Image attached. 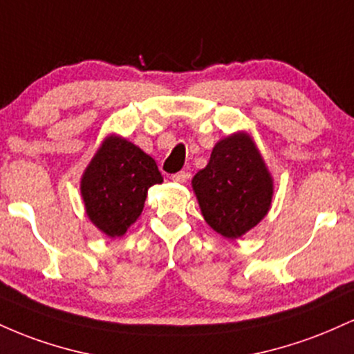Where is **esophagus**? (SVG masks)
I'll list each match as a JSON object with an SVG mask.
<instances>
[{"label": "esophagus", "mask_w": 354, "mask_h": 354, "mask_svg": "<svg viewBox=\"0 0 354 354\" xmlns=\"http://www.w3.org/2000/svg\"><path fill=\"white\" fill-rule=\"evenodd\" d=\"M188 178H189L188 173H186V171H180V173L173 174L171 180L176 181V183H186V180H188Z\"/></svg>", "instance_id": "34e87169"}]
</instances>
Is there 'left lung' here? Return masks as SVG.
Masks as SVG:
<instances>
[{"label":"left lung","instance_id":"8db88e82","mask_svg":"<svg viewBox=\"0 0 354 354\" xmlns=\"http://www.w3.org/2000/svg\"><path fill=\"white\" fill-rule=\"evenodd\" d=\"M191 185L205 221L230 239L254 228L273 200V178L246 133L218 141L209 163L194 174Z\"/></svg>","mask_w":354,"mask_h":354}]
</instances>
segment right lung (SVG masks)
<instances>
[{
    "mask_svg": "<svg viewBox=\"0 0 354 354\" xmlns=\"http://www.w3.org/2000/svg\"><path fill=\"white\" fill-rule=\"evenodd\" d=\"M163 183L156 161L121 136H108L81 178L88 218L109 238L123 236L140 218L148 189Z\"/></svg>",
    "mask_w": 354,
    "mask_h": 354,
    "instance_id": "right-lung-1",
    "label": "right lung"
}]
</instances>
